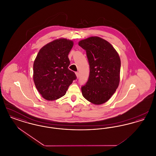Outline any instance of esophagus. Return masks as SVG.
<instances>
[{
	"label": "esophagus",
	"instance_id": "esophagus-1",
	"mask_svg": "<svg viewBox=\"0 0 156 156\" xmlns=\"http://www.w3.org/2000/svg\"><path fill=\"white\" fill-rule=\"evenodd\" d=\"M75 74H76V76L77 78H78V77H79V76H80V74H79V73L76 72V73H75Z\"/></svg>",
	"mask_w": 156,
	"mask_h": 156
}]
</instances>
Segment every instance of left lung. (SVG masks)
I'll list each match as a JSON object with an SVG mask.
<instances>
[{
	"instance_id": "8db88e82",
	"label": "left lung",
	"mask_w": 156,
	"mask_h": 156,
	"mask_svg": "<svg viewBox=\"0 0 156 156\" xmlns=\"http://www.w3.org/2000/svg\"><path fill=\"white\" fill-rule=\"evenodd\" d=\"M78 45L86 51L90 68L88 80L82 87V95L92 104H104L119 86V54L108 41L97 36L82 40Z\"/></svg>"
}]
</instances>
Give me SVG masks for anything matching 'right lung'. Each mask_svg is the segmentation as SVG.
Wrapping results in <instances>:
<instances>
[{
	"instance_id": "right-lung-1",
	"label": "right lung",
	"mask_w": 156,
	"mask_h": 156,
	"mask_svg": "<svg viewBox=\"0 0 156 156\" xmlns=\"http://www.w3.org/2000/svg\"><path fill=\"white\" fill-rule=\"evenodd\" d=\"M74 45L72 40L61 38L45 45L37 54L33 64L36 87L47 101L57 100L66 95L76 76L68 69V54Z\"/></svg>"
}]
</instances>
